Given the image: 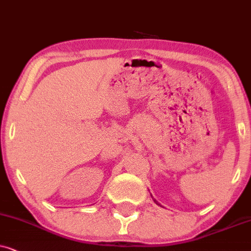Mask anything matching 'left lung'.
Wrapping results in <instances>:
<instances>
[{"label": "left lung", "instance_id": "8db88e82", "mask_svg": "<svg viewBox=\"0 0 251 251\" xmlns=\"http://www.w3.org/2000/svg\"><path fill=\"white\" fill-rule=\"evenodd\" d=\"M153 201H155V200H153ZM155 202H156V201H155ZM156 203H157V202H156ZM157 204H158V203H157Z\"/></svg>", "mask_w": 251, "mask_h": 251}]
</instances>
